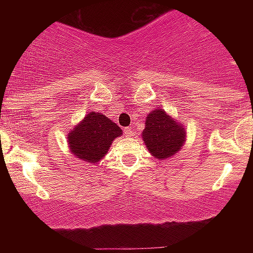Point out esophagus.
Returning a JSON list of instances; mask_svg holds the SVG:
<instances>
[{
    "instance_id": "1",
    "label": "esophagus",
    "mask_w": 253,
    "mask_h": 253,
    "mask_svg": "<svg viewBox=\"0 0 253 253\" xmlns=\"http://www.w3.org/2000/svg\"><path fill=\"white\" fill-rule=\"evenodd\" d=\"M124 134L126 135V137H131L133 135V129L131 128H125L124 129Z\"/></svg>"
}]
</instances>
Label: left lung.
Returning <instances> with one entry per match:
<instances>
[{
	"label": "left lung",
	"instance_id": "8db88e82",
	"mask_svg": "<svg viewBox=\"0 0 253 253\" xmlns=\"http://www.w3.org/2000/svg\"><path fill=\"white\" fill-rule=\"evenodd\" d=\"M143 140L154 157L165 160L180 151L185 142V131L162 109H156L147 116Z\"/></svg>",
	"mask_w": 253,
	"mask_h": 253
}]
</instances>
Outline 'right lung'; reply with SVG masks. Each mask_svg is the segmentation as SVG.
<instances>
[{"label":"right lung","instance_id":"right-lung-1","mask_svg":"<svg viewBox=\"0 0 253 253\" xmlns=\"http://www.w3.org/2000/svg\"><path fill=\"white\" fill-rule=\"evenodd\" d=\"M122 129L100 113L87 114L84 119L68 134L72 153L86 162H99Z\"/></svg>","mask_w":253,"mask_h":253}]
</instances>
